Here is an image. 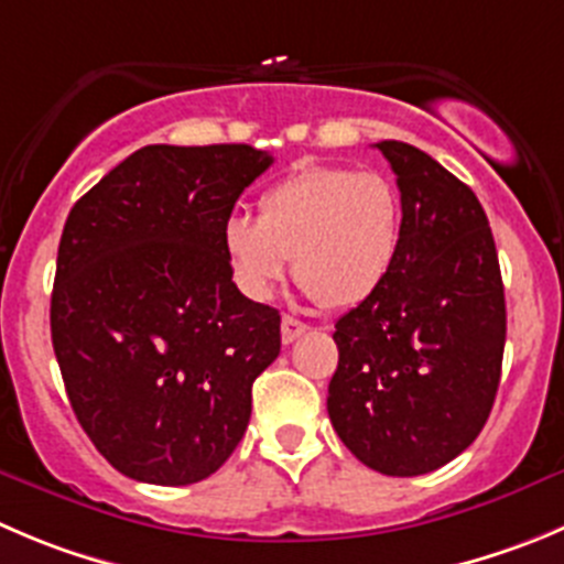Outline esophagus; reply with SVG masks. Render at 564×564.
<instances>
[{
	"label": "esophagus",
	"mask_w": 564,
	"mask_h": 564,
	"mask_svg": "<svg viewBox=\"0 0 564 564\" xmlns=\"http://www.w3.org/2000/svg\"><path fill=\"white\" fill-rule=\"evenodd\" d=\"M304 332H307V324L299 318H293V315H285L282 318V343H293L296 337H302Z\"/></svg>",
	"instance_id": "obj_1"
}]
</instances>
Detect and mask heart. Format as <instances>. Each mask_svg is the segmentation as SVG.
<instances>
[{
	"label": "heart",
	"mask_w": 564,
	"mask_h": 564,
	"mask_svg": "<svg viewBox=\"0 0 564 564\" xmlns=\"http://www.w3.org/2000/svg\"><path fill=\"white\" fill-rule=\"evenodd\" d=\"M257 213H235L221 229L235 282L257 302L282 282L291 257L296 282L326 310L377 296L399 260L404 205L379 171L307 165L262 191Z\"/></svg>",
	"instance_id": "b5f03b06"
}]
</instances>
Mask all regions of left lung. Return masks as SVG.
<instances>
[{
  "instance_id": "1",
  "label": "left lung",
  "mask_w": 564,
  "mask_h": 564,
  "mask_svg": "<svg viewBox=\"0 0 564 564\" xmlns=\"http://www.w3.org/2000/svg\"><path fill=\"white\" fill-rule=\"evenodd\" d=\"M377 149L395 171L404 232L377 296L337 318L326 410L359 463L421 476L459 457L490 417L507 304L476 193L410 143Z\"/></svg>"
}]
</instances>
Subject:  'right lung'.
<instances>
[{
  "mask_svg": "<svg viewBox=\"0 0 564 564\" xmlns=\"http://www.w3.org/2000/svg\"><path fill=\"white\" fill-rule=\"evenodd\" d=\"M271 163L246 143L143 147L68 213L52 346L79 426L130 479H207L249 426L279 313L238 291L221 229Z\"/></svg>",
  "mask_w": 564,
  "mask_h": 564,
  "instance_id": "obj_1",
  "label": "right lung"
}]
</instances>
